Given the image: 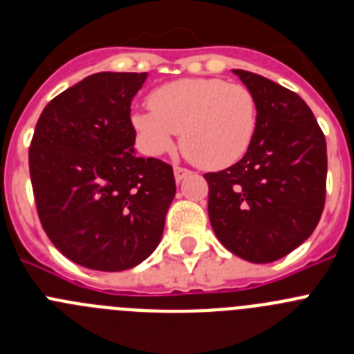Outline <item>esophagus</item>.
Masks as SVG:
<instances>
[{"instance_id":"obj_1","label":"esophagus","mask_w":354,"mask_h":354,"mask_svg":"<svg viewBox=\"0 0 354 354\" xmlns=\"http://www.w3.org/2000/svg\"><path fill=\"white\" fill-rule=\"evenodd\" d=\"M188 174H192V171L187 169V167H180V166L174 167V178H176V181H181L183 178H187Z\"/></svg>"}]
</instances>
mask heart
<instances>
[{
  "instance_id": "heart-1",
  "label": "heart",
  "mask_w": 354,
  "mask_h": 354,
  "mask_svg": "<svg viewBox=\"0 0 354 354\" xmlns=\"http://www.w3.org/2000/svg\"><path fill=\"white\" fill-rule=\"evenodd\" d=\"M141 147L162 155L180 135L181 151L204 169H222L244 157L259 125L257 97L246 85L222 78H185L155 88L150 108L131 115Z\"/></svg>"
}]
</instances>
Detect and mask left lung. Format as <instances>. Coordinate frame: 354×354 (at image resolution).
Wrapping results in <instances>:
<instances>
[{
	"mask_svg": "<svg viewBox=\"0 0 354 354\" xmlns=\"http://www.w3.org/2000/svg\"><path fill=\"white\" fill-rule=\"evenodd\" d=\"M259 104L255 138L234 166L206 173L207 213L220 243L253 263L283 259L311 236L325 207L326 141L295 92L234 69Z\"/></svg>",
	"mask_w": 354,
	"mask_h": 354,
	"instance_id": "left-lung-1",
	"label": "left lung"
}]
</instances>
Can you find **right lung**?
Wrapping results in <instances>:
<instances>
[{"mask_svg": "<svg viewBox=\"0 0 354 354\" xmlns=\"http://www.w3.org/2000/svg\"><path fill=\"white\" fill-rule=\"evenodd\" d=\"M147 73H95L52 99L29 147L43 230L71 262L118 272L151 255L176 194L173 167L138 157L131 101Z\"/></svg>", "mask_w": 354, "mask_h": 354, "instance_id": "add662e5", "label": "right lung"}]
</instances>
